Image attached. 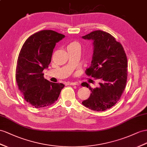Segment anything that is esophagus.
<instances>
[{
  "mask_svg": "<svg viewBox=\"0 0 147 147\" xmlns=\"http://www.w3.org/2000/svg\"><path fill=\"white\" fill-rule=\"evenodd\" d=\"M67 84H68V85H78V83L76 82H67Z\"/></svg>",
  "mask_w": 147,
  "mask_h": 147,
  "instance_id": "obj_1",
  "label": "esophagus"
}]
</instances>
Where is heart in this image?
Listing matches in <instances>:
<instances>
[{
    "label": "heart",
    "mask_w": 147,
    "mask_h": 147,
    "mask_svg": "<svg viewBox=\"0 0 147 147\" xmlns=\"http://www.w3.org/2000/svg\"><path fill=\"white\" fill-rule=\"evenodd\" d=\"M74 48H80V45L78 41H70L67 46V50H69V49H72Z\"/></svg>",
    "instance_id": "obj_1"
}]
</instances>
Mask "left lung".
<instances>
[{
    "instance_id": "8db88e82",
    "label": "left lung",
    "mask_w": 147,
    "mask_h": 147,
    "mask_svg": "<svg viewBox=\"0 0 147 147\" xmlns=\"http://www.w3.org/2000/svg\"><path fill=\"white\" fill-rule=\"evenodd\" d=\"M82 38L94 41L91 64L85 73L100 82L94 89L88 83H82L91 91L89 98L82 104L93 111H106L118 102L125 88L128 66L125 52L121 43L107 32L96 30Z\"/></svg>"
}]
</instances>
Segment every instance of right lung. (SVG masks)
Instances as JSON below:
<instances>
[{
  "instance_id": "right-lung-1",
  "label": "right lung",
  "mask_w": 147,
  "mask_h": 147,
  "mask_svg": "<svg viewBox=\"0 0 147 147\" xmlns=\"http://www.w3.org/2000/svg\"><path fill=\"white\" fill-rule=\"evenodd\" d=\"M65 35L51 30H41L26 40L18 55L16 78L24 99L33 107L51 106L57 100L62 83H55L43 77V71L51 61L56 43Z\"/></svg>"
}]
</instances>
